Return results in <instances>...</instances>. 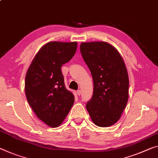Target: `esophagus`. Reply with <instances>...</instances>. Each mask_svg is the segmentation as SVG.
<instances>
[{
    "label": "esophagus",
    "instance_id": "obj_1",
    "mask_svg": "<svg viewBox=\"0 0 158 158\" xmlns=\"http://www.w3.org/2000/svg\"><path fill=\"white\" fill-rule=\"evenodd\" d=\"M77 95H78V96H80V95H81V91H80V90H78V91H77Z\"/></svg>",
    "mask_w": 158,
    "mask_h": 158
}]
</instances>
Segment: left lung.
Returning a JSON list of instances; mask_svg holds the SVG:
<instances>
[{"mask_svg": "<svg viewBox=\"0 0 158 158\" xmlns=\"http://www.w3.org/2000/svg\"><path fill=\"white\" fill-rule=\"evenodd\" d=\"M80 51L94 81V93L86 110L96 126H112L119 119L129 98L124 62L117 49L106 42L82 43Z\"/></svg>", "mask_w": 158, "mask_h": 158, "instance_id": "8db88e82", "label": "left lung"}]
</instances>
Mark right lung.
<instances>
[{"instance_id":"1","label":"right lung","mask_w":158,"mask_h":158,"mask_svg":"<svg viewBox=\"0 0 158 158\" xmlns=\"http://www.w3.org/2000/svg\"><path fill=\"white\" fill-rule=\"evenodd\" d=\"M77 48V42H49L39 50L27 70V101L49 127L62 124L74 104V95L64 86L61 67L73 57Z\"/></svg>"}]
</instances>
